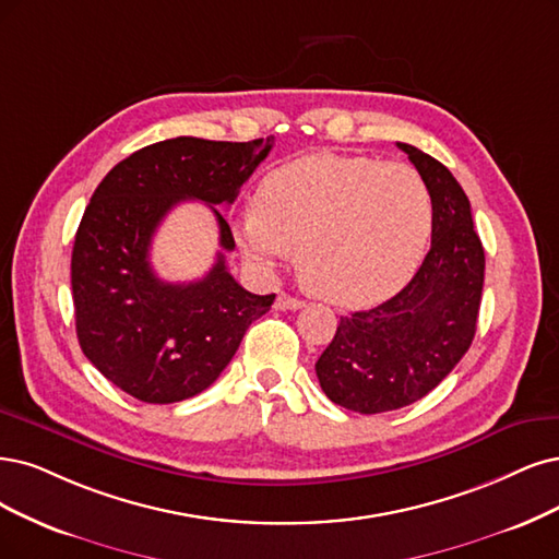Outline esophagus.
<instances>
[{
    "mask_svg": "<svg viewBox=\"0 0 559 559\" xmlns=\"http://www.w3.org/2000/svg\"><path fill=\"white\" fill-rule=\"evenodd\" d=\"M301 306H304L301 299L290 297V295H285V293H281L276 297V301H274V308H278V311H297V308H301Z\"/></svg>",
    "mask_w": 559,
    "mask_h": 559,
    "instance_id": "1",
    "label": "esophagus"
}]
</instances>
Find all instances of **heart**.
Masks as SVG:
<instances>
[{
	"instance_id": "obj_1",
	"label": "heart",
	"mask_w": 559,
	"mask_h": 559,
	"mask_svg": "<svg viewBox=\"0 0 559 559\" xmlns=\"http://www.w3.org/2000/svg\"><path fill=\"white\" fill-rule=\"evenodd\" d=\"M430 218L426 183L407 165L311 154L260 181L253 214L235 235L243 255L264 269L297 248L308 290L364 306L389 297L415 272Z\"/></svg>"
}]
</instances>
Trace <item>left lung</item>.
<instances>
[{
    "mask_svg": "<svg viewBox=\"0 0 559 559\" xmlns=\"http://www.w3.org/2000/svg\"><path fill=\"white\" fill-rule=\"evenodd\" d=\"M396 144L430 195V251L399 295L343 316L316 364L326 399L359 415L405 407L436 389L472 345L484 290V246L461 183L440 160Z\"/></svg>",
    "mask_w": 559,
    "mask_h": 559,
    "instance_id": "1",
    "label": "left lung"
}]
</instances>
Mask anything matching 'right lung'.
<instances>
[{"label":"right lung","mask_w":559,"mask_h":559,"mask_svg":"<svg viewBox=\"0 0 559 559\" xmlns=\"http://www.w3.org/2000/svg\"><path fill=\"white\" fill-rule=\"evenodd\" d=\"M274 138L216 142L173 138L117 163L75 233L71 287L82 353L142 403H177L210 386L276 295H251L218 253L210 274L165 283L150 262L156 227L181 200L233 204L272 152ZM221 248L235 237L218 210Z\"/></svg>","instance_id":"right-lung-1"}]
</instances>
